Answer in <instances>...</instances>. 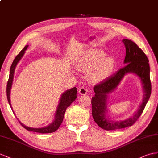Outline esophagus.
Returning <instances> with one entry per match:
<instances>
[{
    "instance_id": "obj_1",
    "label": "esophagus",
    "mask_w": 158,
    "mask_h": 158,
    "mask_svg": "<svg viewBox=\"0 0 158 158\" xmlns=\"http://www.w3.org/2000/svg\"><path fill=\"white\" fill-rule=\"evenodd\" d=\"M79 94L81 95H85L87 94V89L85 87H81L79 88Z\"/></svg>"
}]
</instances>
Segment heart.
Instances as JSON below:
<instances>
[{"label":"heart","instance_id":"b5f03b06","mask_svg":"<svg viewBox=\"0 0 158 158\" xmlns=\"http://www.w3.org/2000/svg\"><path fill=\"white\" fill-rule=\"evenodd\" d=\"M100 49L86 51L77 60L75 68L83 73H89V79L92 83H99L110 77L115 67V60Z\"/></svg>","mask_w":158,"mask_h":158}]
</instances>
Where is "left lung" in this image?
<instances>
[{
	"label": "left lung",
	"mask_w": 158,
	"mask_h": 158,
	"mask_svg": "<svg viewBox=\"0 0 158 158\" xmlns=\"http://www.w3.org/2000/svg\"><path fill=\"white\" fill-rule=\"evenodd\" d=\"M122 41L126 51L123 61L126 65L104 81L96 85L94 88L95 94L91 99L93 118L101 128L106 130H115L131 126L142 114L151 95L150 69L148 57L131 40L124 39ZM127 74H135L140 81L144 92L143 103L133 116L125 120H115L111 118L108 114V96L117 88L124 76Z\"/></svg>",
	"instance_id": "obj_1"
}]
</instances>
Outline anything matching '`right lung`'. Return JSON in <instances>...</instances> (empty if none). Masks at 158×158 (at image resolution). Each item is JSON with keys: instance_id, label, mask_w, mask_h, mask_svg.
I'll return each mask as SVG.
<instances>
[{"instance_id": "right-lung-1", "label": "right lung", "mask_w": 158, "mask_h": 158, "mask_svg": "<svg viewBox=\"0 0 158 158\" xmlns=\"http://www.w3.org/2000/svg\"><path fill=\"white\" fill-rule=\"evenodd\" d=\"M28 47H29V45L27 44V45H26L25 47H24L23 49L19 52V55L16 56L15 59L13 60V63H12V65L10 69L9 78V81H8L7 86H6V96H7L8 102H9V103L13 113H14V111L11 106L10 96V89L13 82L15 71L16 67H17L18 63H19L20 60H21L24 55H25V51L27 49ZM76 98H77V88L76 87H73L70 89L66 90L65 91L63 92L61 94V96H60L59 104L57 106V107H56V110L55 111V116H54V120L52 121V123L48 124V125H47V126L38 127V128L31 127L29 126H27V125H25V124H23L19 120L20 123L21 124L22 126L23 127H25L26 129H27L28 131L37 132L40 133H48L55 132V131L57 130L60 124H61L63 122L66 109L74 102V101L76 99Z\"/></svg>"}]
</instances>
